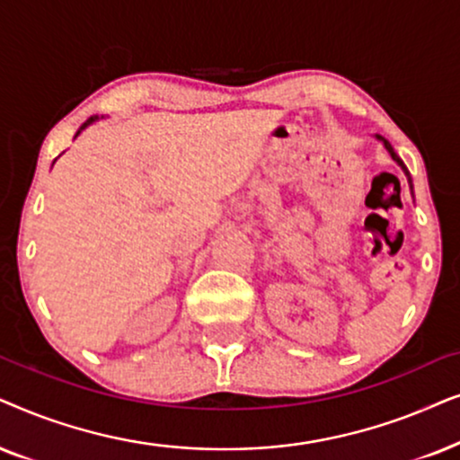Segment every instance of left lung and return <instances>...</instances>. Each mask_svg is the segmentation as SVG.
I'll use <instances>...</instances> for the list:
<instances>
[{
  "label": "left lung",
  "mask_w": 460,
  "mask_h": 460,
  "mask_svg": "<svg viewBox=\"0 0 460 460\" xmlns=\"http://www.w3.org/2000/svg\"><path fill=\"white\" fill-rule=\"evenodd\" d=\"M378 138H381V140H383V143H385V146H387V151L391 153V157H394V159H395V162H397V164H400V166H402V170H403V172H406V176H408V181H410V172H408V168H406V166H403V162H402V159L395 155L394 146H391V145H389V140H385L383 137H378ZM410 187H412V181H410Z\"/></svg>",
  "instance_id": "1"
}]
</instances>
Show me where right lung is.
I'll list each match as a JSON object with an SVG mask.
<instances>
[{"mask_svg":"<svg viewBox=\"0 0 460 460\" xmlns=\"http://www.w3.org/2000/svg\"><path fill=\"white\" fill-rule=\"evenodd\" d=\"M90 121H94V119H88V121H85V124H84V126H82V128H79V130H77V134H79V132H82V130H84V128L90 124ZM77 134H75V137H77Z\"/></svg>","mask_w":460,"mask_h":460,"instance_id":"obj_1","label":"right lung"}]
</instances>
